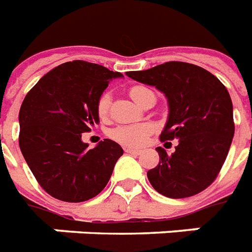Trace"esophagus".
<instances>
[{
    "label": "esophagus",
    "mask_w": 252,
    "mask_h": 252,
    "mask_svg": "<svg viewBox=\"0 0 252 252\" xmlns=\"http://www.w3.org/2000/svg\"><path fill=\"white\" fill-rule=\"evenodd\" d=\"M125 151H126V153H128V154H133V155L141 154V150H137V149H131V147H125Z\"/></svg>",
    "instance_id": "34e87169"
}]
</instances>
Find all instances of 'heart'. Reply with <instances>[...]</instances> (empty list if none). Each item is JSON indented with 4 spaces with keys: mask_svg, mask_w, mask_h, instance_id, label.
<instances>
[{
    "mask_svg": "<svg viewBox=\"0 0 252 252\" xmlns=\"http://www.w3.org/2000/svg\"><path fill=\"white\" fill-rule=\"evenodd\" d=\"M147 92H150V90L143 88V86H134L130 90V95L138 103V101L141 99L142 95ZM109 107H110V94L105 93L98 99V115L101 118H105L107 113H109ZM150 133L151 126L147 124L122 125V126H118V127L111 130L110 137L113 139H115V141L124 143V145H127V146H141V145H143V142L146 141V138L149 137Z\"/></svg>",
    "mask_w": 252,
    "mask_h": 252,
    "instance_id": "heart-1",
    "label": "heart"
}]
</instances>
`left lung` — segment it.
<instances>
[{
    "label": "left lung",
    "instance_id": "1",
    "mask_svg": "<svg viewBox=\"0 0 252 252\" xmlns=\"http://www.w3.org/2000/svg\"><path fill=\"white\" fill-rule=\"evenodd\" d=\"M126 75L163 93L169 115L160 138L179 139L171 155L155 149L159 163L147 171L151 186L174 199L207 189L222 169L235 130L224 85L203 67L178 61Z\"/></svg>",
    "mask_w": 252,
    "mask_h": 252
}]
</instances>
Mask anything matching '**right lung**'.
I'll return each instance as SVG.
<instances>
[{
  "mask_svg": "<svg viewBox=\"0 0 252 252\" xmlns=\"http://www.w3.org/2000/svg\"><path fill=\"white\" fill-rule=\"evenodd\" d=\"M122 77L97 63L65 62L26 94L18 115L20 149L47 194L77 203L105 189L124 150L111 139L89 149L82 133L99 122L98 99Z\"/></svg>",
  "mask_w": 252,
  "mask_h": 252,
  "instance_id": "add662e5",
  "label": "right lung"
}]
</instances>
